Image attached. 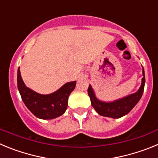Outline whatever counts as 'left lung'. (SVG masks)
Wrapping results in <instances>:
<instances>
[{
  "label": "left lung",
  "mask_w": 158,
  "mask_h": 158,
  "mask_svg": "<svg viewBox=\"0 0 158 158\" xmlns=\"http://www.w3.org/2000/svg\"><path fill=\"white\" fill-rule=\"evenodd\" d=\"M142 76L143 77L142 78V84L136 93L110 102H105L99 100L96 96L91 85H89V89H88V94L90 97L91 104L93 108L96 110L99 115L102 116L118 118L126 115L138 104L144 91L146 79H145V72L143 67H142Z\"/></svg>",
  "instance_id": "8db88e82"
}]
</instances>
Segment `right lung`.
Listing matches in <instances>:
<instances>
[{"label": "right lung", "instance_id": "add662e5", "mask_svg": "<svg viewBox=\"0 0 158 158\" xmlns=\"http://www.w3.org/2000/svg\"><path fill=\"white\" fill-rule=\"evenodd\" d=\"M76 82H67L50 94H40L25 85L19 67L18 68L17 86L22 100L31 112L41 119H52L63 115L66 111L69 96L73 91Z\"/></svg>", "mask_w": 158, "mask_h": 158}]
</instances>
